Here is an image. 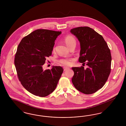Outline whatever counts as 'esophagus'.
Returning a JSON list of instances; mask_svg holds the SVG:
<instances>
[{
	"mask_svg": "<svg viewBox=\"0 0 126 126\" xmlns=\"http://www.w3.org/2000/svg\"><path fill=\"white\" fill-rule=\"evenodd\" d=\"M64 71H65L66 70H67L69 69V68L68 67H64Z\"/></svg>",
	"mask_w": 126,
	"mask_h": 126,
	"instance_id": "34e87169",
	"label": "esophagus"
}]
</instances>
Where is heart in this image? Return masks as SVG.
I'll list each match as a JSON object with an SVG mask.
<instances>
[{
  "label": "heart",
  "mask_w": 126,
  "mask_h": 126,
  "mask_svg": "<svg viewBox=\"0 0 126 126\" xmlns=\"http://www.w3.org/2000/svg\"><path fill=\"white\" fill-rule=\"evenodd\" d=\"M66 45L68 47L72 45H76V39L71 35H67L64 39ZM55 50V48H53V50ZM73 59L71 58L67 59H63L59 61V62L62 65H70L73 61Z\"/></svg>",
  "instance_id": "obj_1"
}]
</instances>
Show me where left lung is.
Instances as JSON below:
<instances>
[{
	"instance_id": "left-lung-1",
	"label": "left lung",
	"mask_w": 126,
	"mask_h": 126,
	"mask_svg": "<svg viewBox=\"0 0 126 126\" xmlns=\"http://www.w3.org/2000/svg\"><path fill=\"white\" fill-rule=\"evenodd\" d=\"M80 42L79 62H86L88 68L73 67L72 81L75 87L85 94H91L105 84L111 72V52L102 35L88 27L71 29Z\"/></svg>"
}]
</instances>
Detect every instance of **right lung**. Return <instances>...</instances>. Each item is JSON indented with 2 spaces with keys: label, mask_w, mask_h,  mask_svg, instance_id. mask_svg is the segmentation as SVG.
<instances>
[{
  "label": "right lung",
  "mask_w": 126,
  "mask_h": 126,
  "mask_svg": "<svg viewBox=\"0 0 126 126\" xmlns=\"http://www.w3.org/2000/svg\"><path fill=\"white\" fill-rule=\"evenodd\" d=\"M61 34V31L37 30L22 38L18 46L15 65L19 80L27 91L35 96L45 97L51 93L63 72L61 66L45 70L43 68Z\"/></svg>",
  "instance_id": "obj_1"
}]
</instances>
